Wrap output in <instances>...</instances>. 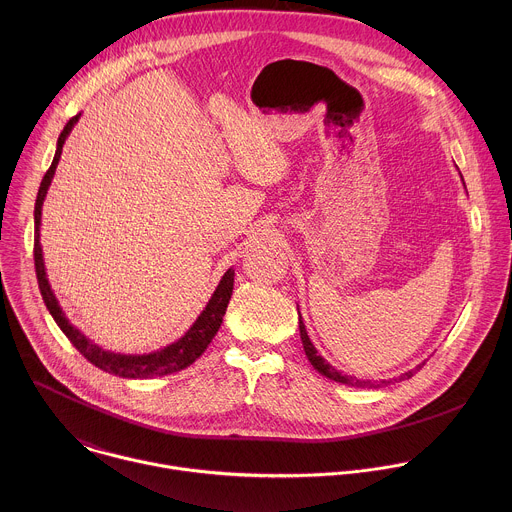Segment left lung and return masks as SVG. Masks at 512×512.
<instances>
[{
  "mask_svg": "<svg viewBox=\"0 0 512 512\" xmlns=\"http://www.w3.org/2000/svg\"><path fill=\"white\" fill-rule=\"evenodd\" d=\"M299 335H301V343H303V351H305V355H307V359H309V363L313 365V368L317 370V372H321L323 376H327V378H331V380H335V382H341V384H347V386H357V388H378V386H382V384H390L392 380H359L357 376H349V374H341L335 366L329 365L319 353H317V349L313 347V343L309 341V335H307V331H305V325H303V321H301V315H299ZM418 368H422V365L418 366ZM414 376V370H408V372H404L398 380H406V378H412ZM396 380V378H394ZM396 380V382H398Z\"/></svg>",
  "mask_w": 512,
  "mask_h": 512,
  "instance_id": "8db88e82",
  "label": "left lung"
}]
</instances>
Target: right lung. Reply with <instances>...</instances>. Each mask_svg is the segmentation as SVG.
Returning a JSON list of instances; mask_svg holds the SVG:
<instances>
[{
  "instance_id": "right-lung-1",
  "label": "right lung",
  "mask_w": 512,
  "mask_h": 512,
  "mask_svg": "<svg viewBox=\"0 0 512 512\" xmlns=\"http://www.w3.org/2000/svg\"><path fill=\"white\" fill-rule=\"evenodd\" d=\"M80 114L73 116L65 130L59 136L57 142V151L53 157L51 167L47 169L39 193H37V201H35V248H33V256H35V272H37V282H39V290L43 295V301L49 309V313L53 315V319L57 321V325L61 327V331L69 337V341L74 347L80 351V355L90 361L92 365L122 376V378H149V376H163V374H173L177 370H183L189 365H193L209 347V343L213 341V337L219 331L222 317L226 313L230 295H232V286H234V270H226V274L222 276L217 290L213 293V297L209 299L207 307L203 309V313L197 317V321L193 323V327L175 343L167 345L161 351L149 353V355H120V353H110L104 351L102 347L94 345L88 337H84L76 327L69 323V319L65 317L55 293L49 286L47 274H45V262H43V250H41V242H39V226H41V209H43V201L45 195L49 191V185L53 181L55 169L59 165L61 153H63V144L69 138L74 124L78 122Z\"/></svg>"
}]
</instances>
